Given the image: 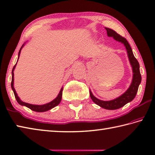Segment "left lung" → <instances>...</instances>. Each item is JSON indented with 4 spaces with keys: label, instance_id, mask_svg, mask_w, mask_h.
Returning a JSON list of instances; mask_svg holds the SVG:
<instances>
[{
    "label": "left lung",
    "instance_id": "left-lung-1",
    "mask_svg": "<svg viewBox=\"0 0 155 155\" xmlns=\"http://www.w3.org/2000/svg\"><path fill=\"white\" fill-rule=\"evenodd\" d=\"M105 29H106L107 30L108 36L113 37L114 39L117 40V41L123 43L124 46H125V48H126L128 58H129L131 65L132 67V81L127 91L124 93L121 96H119V97L114 99V100L109 101L99 100V99L96 98L95 96L92 94V93L90 90V96L93 102L97 105H98V106H100L101 107L108 110H115L118 109L119 108H121L122 107H124L125 104H126L127 103L133 101V99L135 98V96L137 94V92H138L139 85L141 83L142 78L140 71L139 63L135 58V57H134L132 48H131L130 44L128 43L127 40L125 39V38L122 37L120 35L118 34L113 30H111V29L108 28H105Z\"/></svg>",
    "mask_w": 155,
    "mask_h": 155
}]
</instances>
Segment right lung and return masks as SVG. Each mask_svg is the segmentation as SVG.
Returning a JSON list of instances; mask_svg holds the SVG:
<instances>
[{
	"instance_id": "right-lung-1",
	"label": "right lung",
	"mask_w": 155,
	"mask_h": 155,
	"mask_svg": "<svg viewBox=\"0 0 155 155\" xmlns=\"http://www.w3.org/2000/svg\"><path fill=\"white\" fill-rule=\"evenodd\" d=\"M24 45V44L22 45V46L20 48L19 52V55H18V59H19V55H20V52H21V50L22 47ZM18 61V60H17ZM17 65V63L15 66L13 67V70H12V80H11V88H12L13 91L14 92V94H15V97L16 100L17 101V103H18L19 104L22 105V106H25L27 107L29 109H30L31 110H34V111H36V112H45V111H47V110H50L52 108L55 107L56 106H57L58 104L60 103V102L61 101V98H62V94H63V87L61 89L60 92H59V94H58L57 97L54 99L53 101L50 102V103H46L45 104H42V105H35V104H29V103H24V102L21 101L20 100V98H19V96H17V94L16 93L15 90L14 88V86H13V81H14V74H13V71L15 69V66Z\"/></svg>"
}]
</instances>
